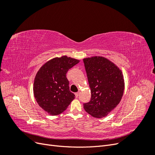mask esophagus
Segmentation results:
<instances>
[{"instance_id": "obj_1", "label": "esophagus", "mask_w": 155, "mask_h": 155, "mask_svg": "<svg viewBox=\"0 0 155 155\" xmlns=\"http://www.w3.org/2000/svg\"><path fill=\"white\" fill-rule=\"evenodd\" d=\"M75 96H76V97H78V96H79V92H76V93H75Z\"/></svg>"}]
</instances>
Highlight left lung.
I'll return each instance as SVG.
<instances>
[{"label": "left lung", "mask_w": 155, "mask_h": 155, "mask_svg": "<svg viewBox=\"0 0 155 155\" xmlns=\"http://www.w3.org/2000/svg\"><path fill=\"white\" fill-rule=\"evenodd\" d=\"M91 88V101L83 104L87 112L94 118L107 116L119 104L125 83L121 70L101 56L83 59Z\"/></svg>", "instance_id": "left-lung-1"}]
</instances>
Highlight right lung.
Listing matches in <instances>:
<instances>
[{
    "label": "right lung",
    "instance_id": "add662e5",
    "mask_svg": "<svg viewBox=\"0 0 155 155\" xmlns=\"http://www.w3.org/2000/svg\"><path fill=\"white\" fill-rule=\"evenodd\" d=\"M79 60L63 55L50 59L37 72L34 94L38 105L48 114L55 116L67 109L75 95L70 91L66 74Z\"/></svg>",
    "mask_w": 155,
    "mask_h": 155
}]
</instances>
